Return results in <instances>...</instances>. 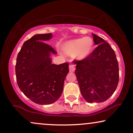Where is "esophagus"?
I'll use <instances>...</instances> for the list:
<instances>
[{"label":"esophagus","mask_w":133,"mask_h":133,"mask_svg":"<svg viewBox=\"0 0 133 133\" xmlns=\"http://www.w3.org/2000/svg\"><path fill=\"white\" fill-rule=\"evenodd\" d=\"M76 69V68H75V65H74V64H70L69 65V71L70 72H74V71H75Z\"/></svg>","instance_id":"obj_1"}]
</instances>
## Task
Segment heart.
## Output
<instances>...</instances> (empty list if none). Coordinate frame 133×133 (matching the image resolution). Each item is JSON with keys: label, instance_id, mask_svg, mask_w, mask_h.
<instances>
[{"label": "heart", "instance_id": "heart-1", "mask_svg": "<svg viewBox=\"0 0 133 133\" xmlns=\"http://www.w3.org/2000/svg\"><path fill=\"white\" fill-rule=\"evenodd\" d=\"M93 47L94 41L91 37H86L68 41L62 45V50L68 56H75L78 59H84L91 54Z\"/></svg>", "mask_w": 133, "mask_h": 133}]
</instances>
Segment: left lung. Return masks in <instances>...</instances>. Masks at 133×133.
Returning a JSON list of instances; mask_svg holds the SVG:
<instances>
[{
  "label": "left lung",
  "mask_w": 133,
  "mask_h": 133,
  "mask_svg": "<svg viewBox=\"0 0 133 133\" xmlns=\"http://www.w3.org/2000/svg\"><path fill=\"white\" fill-rule=\"evenodd\" d=\"M97 45L86 59L74 61L75 74L81 93L87 102L102 103L113 94L119 82V66L115 52L103 39L92 34Z\"/></svg>",
  "instance_id": "1"
}]
</instances>
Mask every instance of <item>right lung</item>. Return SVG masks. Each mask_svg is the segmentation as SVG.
<instances>
[{
	"label": "right lung",
	"mask_w": 133,
	"mask_h": 133,
	"mask_svg": "<svg viewBox=\"0 0 133 133\" xmlns=\"http://www.w3.org/2000/svg\"><path fill=\"white\" fill-rule=\"evenodd\" d=\"M52 37L51 33L34 35L24 42L17 57L18 86L26 97L41 105L50 104L59 99L69 72L68 62L52 64L51 54L57 53L44 42Z\"/></svg>",
	"instance_id": "add662e5"
}]
</instances>
